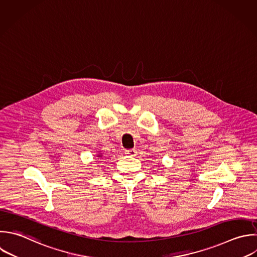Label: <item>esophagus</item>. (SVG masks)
Returning <instances> with one entry per match:
<instances>
[{
	"label": "esophagus",
	"instance_id": "1",
	"mask_svg": "<svg viewBox=\"0 0 257 257\" xmlns=\"http://www.w3.org/2000/svg\"><path fill=\"white\" fill-rule=\"evenodd\" d=\"M124 153H125L126 155H128V156H132V157H134V156H136V155H137V151H136L135 149H132V150H125V151H124Z\"/></svg>",
	"mask_w": 257,
	"mask_h": 257
}]
</instances>
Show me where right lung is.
Instances as JSON below:
<instances>
[{"mask_svg": "<svg viewBox=\"0 0 257 257\" xmlns=\"http://www.w3.org/2000/svg\"><path fill=\"white\" fill-rule=\"evenodd\" d=\"M97 157H99V158H101V157H102V156H101V155H98V156H97Z\"/></svg>", "mask_w": 257, "mask_h": 257, "instance_id": "right-lung-1", "label": "right lung"}]
</instances>
